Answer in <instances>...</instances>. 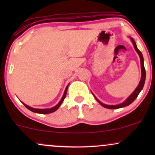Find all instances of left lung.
I'll return each instance as SVG.
<instances>
[{
  "instance_id": "obj_1",
  "label": "left lung",
  "mask_w": 155,
  "mask_h": 155,
  "mask_svg": "<svg viewBox=\"0 0 155 155\" xmlns=\"http://www.w3.org/2000/svg\"><path fill=\"white\" fill-rule=\"evenodd\" d=\"M130 40L131 41H132V43L133 44V47H134V49L135 50L137 51V53H138V55H139L140 57V68H141V78H140V82L138 84V87L136 88V90H134V91L133 92V93L131 94L128 97H127V99H126L125 101H123L122 103H121L120 104H117V105H107V104H103V103H101L100 101L97 100V97H95V95H93V93H92V95H94V97H95V100L97 101V102L100 104L101 106H104V108H111V109H117V108H123V107H125V106H129L130 104H132V103L136 100V98L137 97H138V94L140 93V92L141 91L143 87V85H144V83H145V79H146V71H145V68H144V65H143V55H142V53L140 52L139 51V49L137 48V46H136V42H135L134 39L133 38H130Z\"/></svg>"
}]
</instances>
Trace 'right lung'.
I'll use <instances>...</instances> for the list:
<instances>
[{
	"mask_svg": "<svg viewBox=\"0 0 155 155\" xmlns=\"http://www.w3.org/2000/svg\"><path fill=\"white\" fill-rule=\"evenodd\" d=\"M68 85H69V84H68L67 85L66 88H65V92H64V94H63V97H62L61 100L60 101V102L58 103V104H57L56 106H54V107H52V108H32V107H31V106H28V105L25 104L24 103H23V102H22V103L23 104V105H24V106H25V107H26L27 108H28V109L31 110V111L35 112V113H38V114H50V113H52V112H54V111H57V110L58 109V108H59L60 106V105L62 104V103L63 102L64 99H65V96H66V93H67L68 87Z\"/></svg>",
	"mask_w": 155,
	"mask_h": 155,
	"instance_id": "obj_1",
	"label": "right lung"
}]
</instances>
